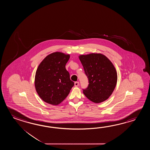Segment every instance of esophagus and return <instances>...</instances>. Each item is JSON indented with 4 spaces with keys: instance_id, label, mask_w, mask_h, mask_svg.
Wrapping results in <instances>:
<instances>
[{
    "instance_id": "obj_1",
    "label": "esophagus",
    "mask_w": 150,
    "mask_h": 150,
    "mask_svg": "<svg viewBox=\"0 0 150 150\" xmlns=\"http://www.w3.org/2000/svg\"><path fill=\"white\" fill-rule=\"evenodd\" d=\"M79 82H78V81H76V82L74 83V86H75V87H78V86H79Z\"/></svg>"
}]
</instances>
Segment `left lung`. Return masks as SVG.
Segmentation results:
<instances>
[{
	"instance_id": "1",
	"label": "left lung",
	"mask_w": 150,
	"mask_h": 150,
	"mask_svg": "<svg viewBox=\"0 0 150 150\" xmlns=\"http://www.w3.org/2000/svg\"><path fill=\"white\" fill-rule=\"evenodd\" d=\"M79 58L89 82L83 93L93 102L105 101L112 95L117 83V74L114 65L101 54H81Z\"/></svg>"
}]
</instances>
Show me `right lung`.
<instances>
[{"label": "right lung", "mask_w": 150, "mask_h": 150, "mask_svg": "<svg viewBox=\"0 0 150 150\" xmlns=\"http://www.w3.org/2000/svg\"><path fill=\"white\" fill-rule=\"evenodd\" d=\"M70 54L55 52L48 54L39 64L35 74L36 92L45 102L56 105L69 95L74 83L65 65Z\"/></svg>", "instance_id": "obj_1"}]
</instances>
